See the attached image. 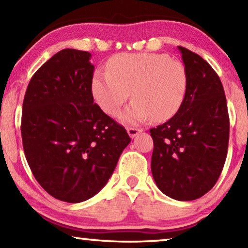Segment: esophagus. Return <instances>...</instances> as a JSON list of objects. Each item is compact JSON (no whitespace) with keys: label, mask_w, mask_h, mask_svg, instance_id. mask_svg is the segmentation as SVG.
<instances>
[{"label":"esophagus","mask_w":248,"mask_h":248,"mask_svg":"<svg viewBox=\"0 0 248 248\" xmlns=\"http://www.w3.org/2000/svg\"><path fill=\"white\" fill-rule=\"evenodd\" d=\"M127 132L128 135L130 138H135V137H137L139 135L140 132H142V129H138V128H128L127 129Z\"/></svg>","instance_id":"34e87169"}]
</instances>
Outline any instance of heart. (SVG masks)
<instances>
[{
	"label": "heart",
	"mask_w": 248,
	"mask_h": 248,
	"mask_svg": "<svg viewBox=\"0 0 248 248\" xmlns=\"http://www.w3.org/2000/svg\"><path fill=\"white\" fill-rule=\"evenodd\" d=\"M106 70L93 73L92 95L104 112L113 116L131 92L133 100L119 115L123 123L167 120L175 115L186 97V69L166 54H119L110 58Z\"/></svg>",
	"instance_id": "heart-1"
}]
</instances>
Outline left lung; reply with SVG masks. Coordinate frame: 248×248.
<instances>
[{"mask_svg":"<svg viewBox=\"0 0 248 248\" xmlns=\"http://www.w3.org/2000/svg\"><path fill=\"white\" fill-rule=\"evenodd\" d=\"M187 76L175 115L150 130L151 171L169 198L192 201L215 186L226 160L230 119L217 74L200 55L178 46Z\"/></svg>","mask_w":248,"mask_h":248,"instance_id":"1","label":"left lung"}]
</instances>
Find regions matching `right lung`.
Returning a JSON list of instances; mask_svg holds the SVG:
<instances>
[{
    "label": "right lung",
    "instance_id": "add662e5",
    "mask_svg": "<svg viewBox=\"0 0 248 248\" xmlns=\"http://www.w3.org/2000/svg\"><path fill=\"white\" fill-rule=\"evenodd\" d=\"M90 57L73 48L55 54L33 75L23 101L27 163L47 193L68 203L97 194L131 141L93 104Z\"/></svg>",
    "mask_w": 248,
    "mask_h": 248
}]
</instances>
